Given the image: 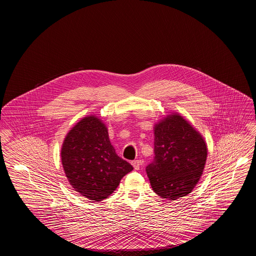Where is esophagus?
<instances>
[{
    "label": "esophagus",
    "mask_w": 256,
    "mask_h": 256,
    "mask_svg": "<svg viewBox=\"0 0 256 256\" xmlns=\"http://www.w3.org/2000/svg\"><path fill=\"white\" fill-rule=\"evenodd\" d=\"M132 166H134V168L135 170H139V169H140V166H141V160H134V161L132 162Z\"/></svg>",
    "instance_id": "obj_1"
}]
</instances>
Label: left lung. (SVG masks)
I'll use <instances>...</instances> for the list:
<instances>
[{
  "instance_id": "8db88e82",
  "label": "left lung",
  "mask_w": 256,
  "mask_h": 256,
  "mask_svg": "<svg viewBox=\"0 0 256 256\" xmlns=\"http://www.w3.org/2000/svg\"><path fill=\"white\" fill-rule=\"evenodd\" d=\"M202 134L178 113L154 126V158L146 172L152 190L174 200L192 192L206 162Z\"/></svg>"
}]
</instances>
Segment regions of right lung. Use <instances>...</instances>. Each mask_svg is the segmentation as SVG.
<instances>
[{
  "instance_id": "add662e5",
  "label": "right lung",
  "mask_w": 256,
  "mask_h": 256,
  "mask_svg": "<svg viewBox=\"0 0 256 256\" xmlns=\"http://www.w3.org/2000/svg\"><path fill=\"white\" fill-rule=\"evenodd\" d=\"M61 162L74 191L100 202L111 195L134 167L119 158L111 145L106 124L96 116L82 119L67 134Z\"/></svg>"
}]
</instances>
